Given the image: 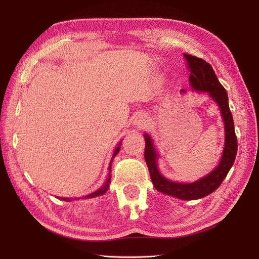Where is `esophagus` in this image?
<instances>
[{"label": "esophagus", "instance_id": "1", "mask_svg": "<svg viewBox=\"0 0 259 259\" xmlns=\"http://www.w3.org/2000/svg\"><path fill=\"white\" fill-rule=\"evenodd\" d=\"M148 124V117L145 114H138L135 120H134V125L137 128H145Z\"/></svg>", "mask_w": 259, "mask_h": 259}]
</instances>
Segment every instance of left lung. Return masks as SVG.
<instances>
[{
  "instance_id": "1",
  "label": "left lung",
  "mask_w": 259,
  "mask_h": 259,
  "mask_svg": "<svg viewBox=\"0 0 259 259\" xmlns=\"http://www.w3.org/2000/svg\"><path fill=\"white\" fill-rule=\"evenodd\" d=\"M184 56L187 60L188 70L190 71L189 81L191 88L197 92H206L221 109L225 124V148L221 162L213 171L197 182L190 184L171 182L160 173L156 162L159 154L155 151L152 139L148 134L144 135L146 142L145 160L156 190L182 200H197L214 192L222 185L236 160L238 142L234 133L233 117L229 108L228 94L224 86L219 83L213 68L202 58L188 54H184ZM180 92H184V90Z\"/></svg>"
}]
</instances>
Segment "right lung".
<instances>
[{
    "mask_svg": "<svg viewBox=\"0 0 259 259\" xmlns=\"http://www.w3.org/2000/svg\"><path fill=\"white\" fill-rule=\"evenodd\" d=\"M120 146H121V143L119 144V147H117L116 149H115V151H114V153H113V155H112V159H111V161H110V164H109V177L107 178V182H106V184H105V186H103L100 188V189H98L97 191H95V192H93V193H91V194H88L86 195V197H84L85 199H90V198H95V197H99V195H103L104 193H106L107 192V190H108V188H109V185H110V182H111V174H110V171H111V164H112V161H113V158L114 156L117 154V152L120 151ZM61 199V198H60ZM64 201H70V199H67V198H64L62 199Z\"/></svg>",
    "mask_w": 259,
    "mask_h": 259,
    "instance_id": "add662e5",
    "label": "right lung"
}]
</instances>
